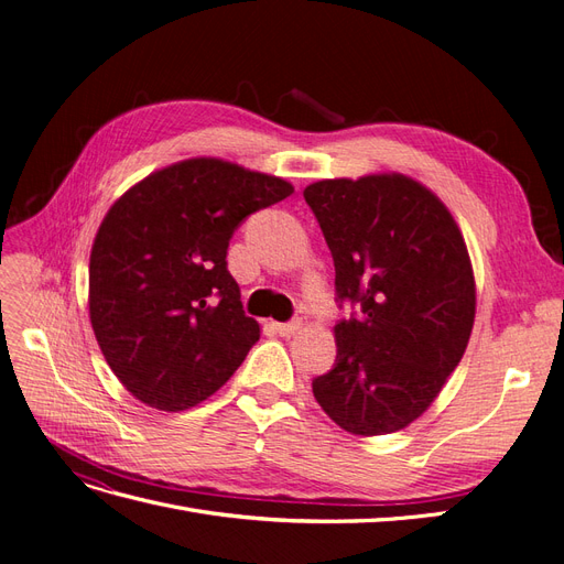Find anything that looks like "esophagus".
Returning <instances> with one entry per match:
<instances>
[{
	"instance_id": "esophagus-1",
	"label": "esophagus",
	"mask_w": 564,
	"mask_h": 564,
	"mask_svg": "<svg viewBox=\"0 0 564 564\" xmlns=\"http://www.w3.org/2000/svg\"><path fill=\"white\" fill-rule=\"evenodd\" d=\"M301 329V319H292V322H278L275 332L280 336H294Z\"/></svg>"
}]
</instances>
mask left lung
Instances as JSON below:
<instances>
[{"instance_id":"left-lung-1","label":"left lung","mask_w":564,"mask_h":564,"mask_svg":"<svg viewBox=\"0 0 564 564\" xmlns=\"http://www.w3.org/2000/svg\"><path fill=\"white\" fill-rule=\"evenodd\" d=\"M334 256V369L313 381L327 416L352 435L406 429L466 352L475 278L454 216L404 174L327 178L303 191Z\"/></svg>"}]
</instances>
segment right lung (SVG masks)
<instances>
[{"label": "right lung", "mask_w": 564, "mask_h": 564, "mask_svg": "<svg viewBox=\"0 0 564 564\" xmlns=\"http://www.w3.org/2000/svg\"><path fill=\"white\" fill-rule=\"evenodd\" d=\"M294 193L284 178L216 158L145 176L100 224L89 317L106 362L135 400L183 412L224 386L259 340L228 245L242 220Z\"/></svg>", "instance_id": "obj_1"}]
</instances>
